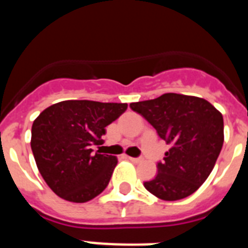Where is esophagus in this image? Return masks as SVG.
Segmentation results:
<instances>
[{
  "mask_svg": "<svg viewBox=\"0 0 248 248\" xmlns=\"http://www.w3.org/2000/svg\"><path fill=\"white\" fill-rule=\"evenodd\" d=\"M128 159L130 160L131 163H140V161H141V157H131V156H128Z\"/></svg>",
  "mask_w": 248,
  "mask_h": 248,
  "instance_id": "34e87169",
  "label": "esophagus"
}]
</instances>
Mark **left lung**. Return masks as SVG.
Instances as JSON below:
<instances>
[{"instance_id":"1","label":"left lung","mask_w":248,"mask_h":248,"mask_svg":"<svg viewBox=\"0 0 248 248\" xmlns=\"http://www.w3.org/2000/svg\"><path fill=\"white\" fill-rule=\"evenodd\" d=\"M130 108L170 145L163 163H157L156 176L144 183L145 189L165 201L194 194L211 174L222 149V114L202 98L176 93L131 103Z\"/></svg>"}]
</instances>
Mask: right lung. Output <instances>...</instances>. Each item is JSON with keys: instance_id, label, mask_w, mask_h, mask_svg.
<instances>
[{"instance_id": "1", "label": "right lung", "mask_w": 248, "mask_h": 248, "mask_svg": "<svg viewBox=\"0 0 248 248\" xmlns=\"http://www.w3.org/2000/svg\"><path fill=\"white\" fill-rule=\"evenodd\" d=\"M126 103L63 100L39 114L31 148L50 190L71 202H87L103 192L118 159L92 146L102 143L105 126L122 115Z\"/></svg>"}]
</instances>
